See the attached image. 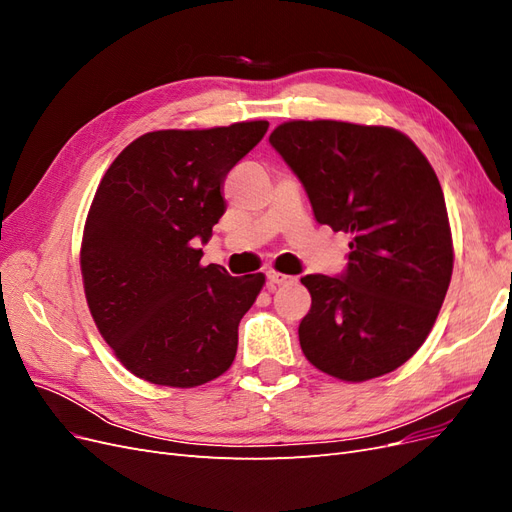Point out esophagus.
Instances as JSON below:
<instances>
[{
    "label": "esophagus",
    "mask_w": 512,
    "mask_h": 512,
    "mask_svg": "<svg viewBox=\"0 0 512 512\" xmlns=\"http://www.w3.org/2000/svg\"><path fill=\"white\" fill-rule=\"evenodd\" d=\"M267 282L271 286H284V284H290L292 277L290 275H284L280 271H267Z\"/></svg>",
    "instance_id": "34e87169"
}]
</instances>
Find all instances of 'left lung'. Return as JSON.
<instances>
[{
	"label": "left lung",
	"instance_id": "obj_1",
	"mask_svg": "<svg viewBox=\"0 0 512 512\" xmlns=\"http://www.w3.org/2000/svg\"><path fill=\"white\" fill-rule=\"evenodd\" d=\"M312 203L318 224L350 232L339 275L301 284L307 361L361 382L404 365L438 318L453 273L440 181L406 134L344 121H288L269 136Z\"/></svg>",
	"mask_w": 512,
	"mask_h": 512
}]
</instances>
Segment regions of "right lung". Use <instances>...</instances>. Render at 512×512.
<instances>
[{"mask_svg":"<svg viewBox=\"0 0 512 512\" xmlns=\"http://www.w3.org/2000/svg\"><path fill=\"white\" fill-rule=\"evenodd\" d=\"M267 121L136 138L102 177L81 247L87 303L134 376L205 384L235 361L239 322L265 275L200 267L226 211L224 179L267 134Z\"/></svg>","mask_w":512,"mask_h":512,"instance_id":"right-lung-1","label":"right lung"}]
</instances>
